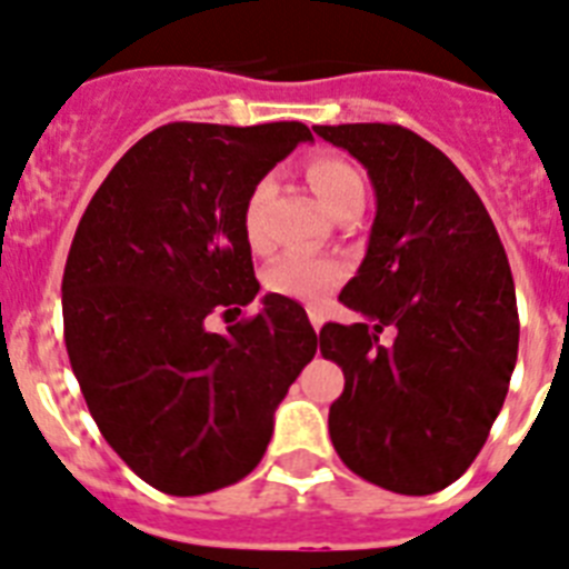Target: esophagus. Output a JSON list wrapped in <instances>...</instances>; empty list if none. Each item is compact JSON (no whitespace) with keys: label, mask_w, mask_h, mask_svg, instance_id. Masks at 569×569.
I'll return each instance as SVG.
<instances>
[{"label":"esophagus","mask_w":569,"mask_h":569,"mask_svg":"<svg viewBox=\"0 0 569 569\" xmlns=\"http://www.w3.org/2000/svg\"><path fill=\"white\" fill-rule=\"evenodd\" d=\"M309 321H312V327H315V332H318V329L323 327V312L318 307H309Z\"/></svg>","instance_id":"34e87169"}]
</instances>
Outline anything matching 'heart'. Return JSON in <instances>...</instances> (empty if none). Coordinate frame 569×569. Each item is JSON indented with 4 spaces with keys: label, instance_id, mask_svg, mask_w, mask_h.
I'll return each instance as SVG.
<instances>
[{
    "label": "heart",
    "instance_id": "1",
    "mask_svg": "<svg viewBox=\"0 0 569 569\" xmlns=\"http://www.w3.org/2000/svg\"><path fill=\"white\" fill-rule=\"evenodd\" d=\"M307 181L315 196L321 199L323 208L332 213H341L347 208H361L365 204V179L356 170L352 161H347L338 152H315L307 161ZM269 193V181L254 184L248 193L246 213H242V226L251 246H260V228H257V213L260 204ZM343 266L332 257H315V254H286L274 266L266 269V289L286 298H318L336 283H341Z\"/></svg>",
    "mask_w": 569,
    "mask_h": 569
}]
</instances>
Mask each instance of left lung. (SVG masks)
Here are the masks:
<instances>
[{
	"label": "left lung",
	"mask_w": 569,
	"mask_h": 569,
	"mask_svg": "<svg viewBox=\"0 0 569 569\" xmlns=\"http://www.w3.org/2000/svg\"><path fill=\"white\" fill-rule=\"evenodd\" d=\"M315 132L356 156L376 190L365 262L338 298L365 321L321 329L323 358L343 370L329 437L367 483L433 495L475 462L503 408L520 336L512 269L480 196L417 132Z\"/></svg>",
	"instance_id": "1"
}]
</instances>
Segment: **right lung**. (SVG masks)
I'll use <instances>...</instances> for the list:
<instances>
[{"mask_svg":"<svg viewBox=\"0 0 569 569\" xmlns=\"http://www.w3.org/2000/svg\"><path fill=\"white\" fill-rule=\"evenodd\" d=\"M307 123H167L109 170L63 271V336L89 413L152 489L193 498L231 486L266 455L274 410L312 361L300 303L260 292L242 213L248 193Z\"/></svg>","mask_w":569,"mask_h":569,"instance_id":"add662e5","label":"right lung"}]
</instances>
